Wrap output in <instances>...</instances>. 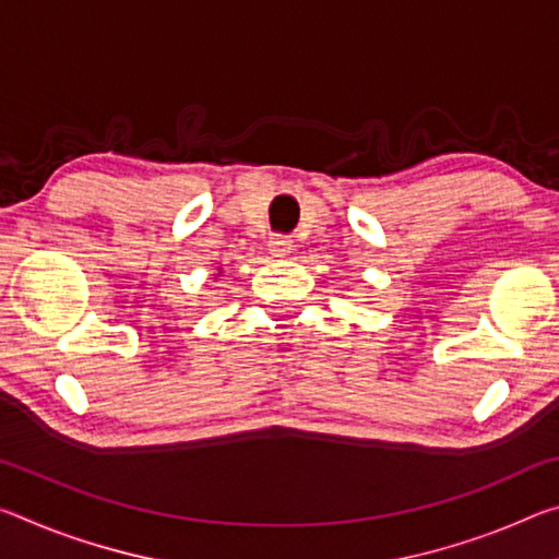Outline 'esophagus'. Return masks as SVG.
I'll return each instance as SVG.
<instances>
[{"instance_id":"34e87169","label":"esophagus","mask_w":559,"mask_h":559,"mask_svg":"<svg viewBox=\"0 0 559 559\" xmlns=\"http://www.w3.org/2000/svg\"><path fill=\"white\" fill-rule=\"evenodd\" d=\"M290 251H293V241L288 239V236H271L269 253L273 259H286V257H290Z\"/></svg>"}]
</instances>
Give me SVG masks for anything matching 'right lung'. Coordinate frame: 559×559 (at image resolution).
<instances>
[{"label": "right lung", "mask_w": 559, "mask_h": 559, "mask_svg": "<svg viewBox=\"0 0 559 559\" xmlns=\"http://www.w3.org/2000/svg\"><path fill=\"white\" fill-rule=\"evenodd\" d=\"M214 276H222V266H219V273H214Z\"/></svg>", "instance_id": "add662e5"}]
</instances>
